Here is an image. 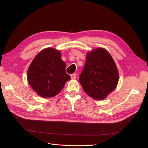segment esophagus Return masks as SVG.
<instances>
[{
    "label": "esophagus",
    "instance_id": "34e87169",
    "mask_svg": "<svg viewBox=\"0 0 148 148\" xmlns=\"http://www.w3.org/2000/svg\"><path fill=\"white\" fill-rule=\"evenodd\" d=\"M77 73H73V74H71V79H76V77H77Z\"/></svg>",
    "mask_w": 148,
    "mask_h": 148
}]
</instances>
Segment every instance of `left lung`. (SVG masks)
Segmentation results:
<instances>
[{
  "instance_id": "left-lung-1",
  "label": "left lung",
  "mask_w": 148,
  "mask_h": 148,
  "mask_svg": "<svg viewBox=\"0 0 148 148\" xmlns=\"http://www.w3.org/2000/svg\"><path fill=\"white\" fill-rule=\"evenodd\" d=\"M79 81L85 92L97 100L105 99L114 90L119 82V72L106 49L97 48L87 53Z\"/></svg>"
}]
</instances>
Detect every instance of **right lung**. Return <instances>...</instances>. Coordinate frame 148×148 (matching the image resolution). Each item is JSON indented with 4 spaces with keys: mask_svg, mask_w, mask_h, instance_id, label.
Masks as SVG:
<instances>
[{
    "mask_svg": "<svg viewBox=\"0 0 148 148\" xmlns=\"http://www.w3.org/2000/svg\"><path fill=\"white\" fill-rule=\"evenodd\" d=\"M65 65L59 51L53 48L43 49L29 66L27 74L29 84L40 96H55L70 79L65 71Z\"/></svg>",
    "mask_w": 148,
    "mask_h": 148,
    "instance_id": "obj_1",
    "label": "right lung"
}]
</instances>
